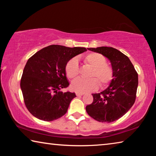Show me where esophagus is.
I'll list each match as a JSON object with an SVG mask.
<instances>
[{
    "label": "esophagus",
    "mask_w": 156,
    "mask_h": 156,
    "mask_svg": "<svg viewBox=\"0 0 156 156\" xmlns=\"http://www.w3.org/2000/svg\"><path fill=\"white\" fill-rule=\"evenodd\" d=\"M76 96H83V94H80V93H76Z\"/></svg>",
    "instance_id": "1"
}]
</instances>
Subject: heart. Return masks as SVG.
Here are the masks:
<instances>
[{
    "label": "heart",
    "mask_w": 156,
    "mask_h": 156,
    "mask_svg": "<svg viewBox=\"0 0 156 156\" xmlns=\"http://www.w3.org/2000/svg\"><path fill=\"white\" fill-rule=\"evenodd\" d=\"M84 62L93 68L90 77L92 78L84 80L77 78L71 84V89L76 93H88L98 89L100 82L102 87H106L112 83L114 72L112 66L107 64V59L99 53H89L83 58ZM65 73L67 77L73 79L79 74V65L75 58L70 59L65 66ZM99 81L98 82V81Z\"/></svg>",
    "instance_id": "b5f03b06"
}]
</instances>
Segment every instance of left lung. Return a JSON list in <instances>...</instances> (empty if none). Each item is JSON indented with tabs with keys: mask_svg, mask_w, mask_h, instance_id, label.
<instances>
[{
	"mask_svg": "<svg viewBox=\"0 0 156 156\" xmlns=\"http://www.w3.org/2000/svg\"><path fill=\"white\" fill-rule=\"evenodd\" d=\"M107 57L114 72L109 86L99 94H93L94 101L86 107L89 115L98 122H112L119 119L136 100L138 75L129 58L113 47L88 48Z\"/></svg>",
	"mask_w": 156,
	"mask_h": 156,
	"instance_id": "8db88e82",
	"label": "left lung"
}]
</instances>
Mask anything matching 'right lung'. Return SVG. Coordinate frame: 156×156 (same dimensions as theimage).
Listing matches in <instances>:
<instances>
[{"mask_svg": "<svg viewBox=\"0 0 156 156\" xmlns=\"http://www.w3.org/2000/svg\"><path fill=\"white\" fill-rule=\"evenodd\" d=\"M86 51L84 47L52 44L29 58L21 77L20 88L25 106L34 116L49 122L67 113L76 96L70 91H60L69 85L65 66L71 58Z\"/></svg>", "mask_w": 156, "mask_h": 156, "instance_id": "obj_1", "label": "right lung"}]
</instances>
